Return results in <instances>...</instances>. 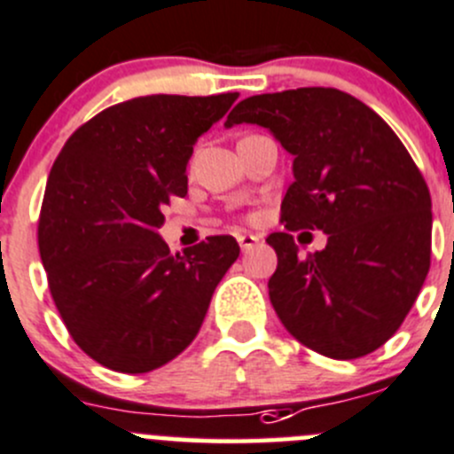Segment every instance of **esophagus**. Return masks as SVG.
Wrapping results in <instances>:
<instances>
[{
  "mask_svg": "<svg viewBox=\"0 0 454 454\" xmlns=\"http://www.w3.org/2000/svg\"><path fill=\"white\" fill-rule=\"evenodd\" d=\"M237 241H239V248L244 250V253H248V250H253L254 246L259 244V237L244 232V235H237Z\"/></svg>",
  "mask_w": 454,
  "mask_h": 454,
  "instance_id": "1",
  "label": "esophagus"
}]
</instances>
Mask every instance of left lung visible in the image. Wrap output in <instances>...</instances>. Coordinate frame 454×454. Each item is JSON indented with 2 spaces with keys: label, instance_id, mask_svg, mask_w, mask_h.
I'll return each mask as SVG.
<instances>
[{
  "label": "left lung",
  "instance_id": "1",
  "mask_svg": "<svg viewBox=\"0 0 454 454\" xmlns=\"http://www.w3.org/2000/svg\"><path fill=\"white\" fill-rule=\"evenodd\" d=\"M259 124L294 157L284 231L268 235L277 270L268 294L297 341L333 359L384 346L430 268L433 201L388 124L337 88H297L239 101L226 126ZM324 230V251L298 254L292 232Z\"/></svg>",
  "mask_w": 454,
  "mask_h": 454
}]
</instances>
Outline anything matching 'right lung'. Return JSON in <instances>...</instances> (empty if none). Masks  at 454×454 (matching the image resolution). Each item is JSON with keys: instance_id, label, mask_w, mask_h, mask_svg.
I'll use <instances>...</instances> for the list:
<instances>
[{"instance_id": "obj_1", "label": "right lung", "mask_w": 454, "mask_h": 454, "mask_svg": "<svg viewBox=\"0 0 454 454\" xmlns=\"http://www.w3.org/2000/svg\"><path fill=\"white\" fill-rule=\"evenodd\" d=\"M237 92L148 95L79 126L52 164L37 244L74 344L117 372H151L191 346L239 257L231 235L170 254L164 208L186 197V164Z\"/></svg>"}]
</instances>
